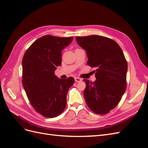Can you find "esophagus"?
<instances>
[{"label":"esophagus","instance_id":"34e87169","mask_svg":"<svg viewBox=\"0 0 148 148\" xmlns=\"http://www.w3.org/2000/svg\"><path fill=\"white\" fill-rule=\"evenodd\" d=\"M75 80L76 82H81L82 81V79L81 78H78V77H75Z\"/></svg>","mask_w":148,"mask_h":148}]
</instances>
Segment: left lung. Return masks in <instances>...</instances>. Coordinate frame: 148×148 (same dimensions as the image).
I'll return each instance as SVG.
<instances>
[{
  "label": "left lung",
  "instance_id": "1",
  "mask_svg": "<svg viewBox=\"0 0 148 148\" xmlns=\"http://www.w3.org/2000/svg\"><path fill=\"white\" fill-rule=\"evenodd\" d=\"M76 39L86 52L88 65L96 68L95 82L83 79L85 101L93 112L106 114L118 105L126 90V59L119 44L109 38L91 35Z\"/></svg>",
  "mask_w": 148,
  "mask_h": 148
}]
</instances>
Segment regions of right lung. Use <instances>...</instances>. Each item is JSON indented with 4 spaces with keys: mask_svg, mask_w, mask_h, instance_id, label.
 <instances>
[{
    "mask_svg": "<svg viewBox=\"0 0 148 148\" xmlns=\"http://www.w3.org/2000/svg\"><path fill=\"white\" fill-rule=\"evenodd\" d=\"M73 38L44 36L31 44L23 57V86L31 106L45 117L62 113L67 92L75 82L73 77L63 79L55 75L57 67L61 65L62 51Z\"/></svg>",
    "mask_w": 148,
    "mask_h": 148,
    "instance_id": "add662e5",
    "label": "right lung"
}]
</instances>
